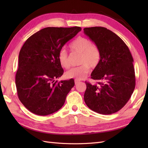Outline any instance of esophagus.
<instances>
[{
	"label": "esophagus",
	"instance_id": "1",
	"mask_svg": "<svg viewBox=\"0 0 148 148\" xmlns=\"http://www.w3.org/2000/svg\"><path fill=\"white\" fill-rule=\"evenodd\" d=\"M79 79H75V83L76 84H78V83H79Z\"/></svg>",
	"mask_w": 148,
	"mask_h": 148
}]
</instances>
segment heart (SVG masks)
Returning <instances> with one entry per match:
<instances>
[{
	"label": "heart",
	"mask_w": 148,
	"mask_h": 148,
	"mask_svg": "<svg viewBox=\"0 0 148 148\" xmlns=\"http://www.w3.org/2000/svg\"><path fill=\"white\" fill-rule=\"evenodd\" d=\"M71 51L79 53L78 66L73 67L66 72V77L69 78L82 79L86 77L89 67L95 69L99 64L101 58V52L97 45L92 44L89 39L84 37L76 38L70 44ZM60 65L64 69H69L70 66L68 53L65 49H62L58 54Z\"/></svg>",
	"instance_id": "obj_1"
}]
</instances>
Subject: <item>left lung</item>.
I'll return each instance as SVG.
<instances>
[{
	"label": "left lung",
	"mask_w": 148,
	"mask_h": 148,
	"mask_svg": "<svg viewBox=\"0 0 148 148\" xmlns=\"http://www.w3.org/2000/svg\"><path fill=\"white\" fill-rule=\"evenodd\" d=\"M83 30L101 52L100 63L91 75L92 79L100 82L94 84L85 82L84 102L97 113H115L127 104L135 89V75L131 52L122 39L104 27Z\"/></svg>",
	"instance_id": "obj_1"
}]
</instances>
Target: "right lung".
I'll return each mask as SVG.
<instances>
[{
  "mask_svg": "<svg viewBox=\"0 0 148 148\" xmlns=\"http://www.w3.org/2000/svg\"><path fill=\"white\" fill-rule=\"evenodd\" d=\"M82 28L47 27L26 40L19 53L15 84L18 96L26 109L39 115H47L64 106L74 79L55 82L64 70L58 54L65 44Z\"/></svg>",
  "mask_w": 148,
  "mask_h": 148,
  "instance_id": "right-lung-1",
  "label": "right lung"
}]
</instances>
